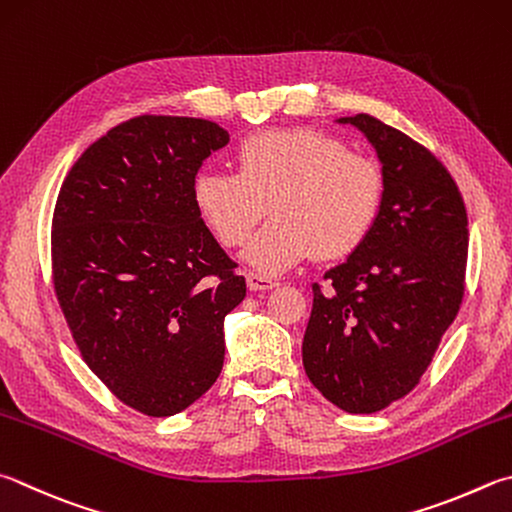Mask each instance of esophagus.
Masks as SVG:
<instances>
[{"instance_id": "1", "label": "esophagus", "mask_w": 512, "mask_h": 512, "mask_svg": "<svg viewBox=\"0 0 512 512\" xmlns=\"http://www.w3.org/2000/svg\"><path fill=\"white\" fill-rule=\"evenodd\" d=\"M246 286H248V291H271V288L277 286V282L268 280V277H264V275L248 273L246 275Z\"/></svg>"}]
</instances>
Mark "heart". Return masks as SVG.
<instances>
[{
    "mask_svg": "<svg viewBox=\"0 0 512 512\" xmlns=\"http://www.w3.org/2000/svg\"><path fill=\"white\" fill-rule=\"evenodd\" d=\"M235 161L237 172L194 174L190 197L224 246L244 244L268 203L273 219L244 250L259 273H284L313 253L347 257L376 226L383 172L338 138L311 127L266 129L237 145Z\"/></svg>",
    "mask_w": 512,
    "mask_h": 512,
    "instance_id": "heart-1",
    "label": "heart"
}]
</instances>
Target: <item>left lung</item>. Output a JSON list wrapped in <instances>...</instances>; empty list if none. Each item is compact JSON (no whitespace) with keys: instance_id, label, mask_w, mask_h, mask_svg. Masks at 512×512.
I'll list each match as a JSON object with an SVG mask.
<instances>
[{"instance_id":"1","label":"left lung","mask_w":512,"mask_h":512,"mask_svg":"<svg viewBox=\"0 0 512 512\" xmlns=\"http://www.w3.org/2000/svg\"><path fill=\"white\" fill-rule=\"evenodd\" d=\"M367 138L383 172L369 237L313 286L302 362L342 412L371 414L410 394L463 297L468 215L436 156L369 114L336 118Z\"/></svg>"}]
</instances>
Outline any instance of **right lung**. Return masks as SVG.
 Returning <instances> with one entry per match:
<instances>
[{
    "mask_svg": "<svg viewBox=\"0 0 512 512\" xmlns=\"http://www.w3.org/2000/svg\"><path fill=\"white\" fill-rule=\"evenodd\" d=\"M230 136L212 120L138 116L87 147L53 212V284L89 369L125 405L174 416L215 385L224 320L246 297L192 206Z\"/></svg>",
    "mask_w": 512,
    "mask_h": 512,
    "instance_id": "add662e5",
    "label": "right lung"
}]
</instances>
